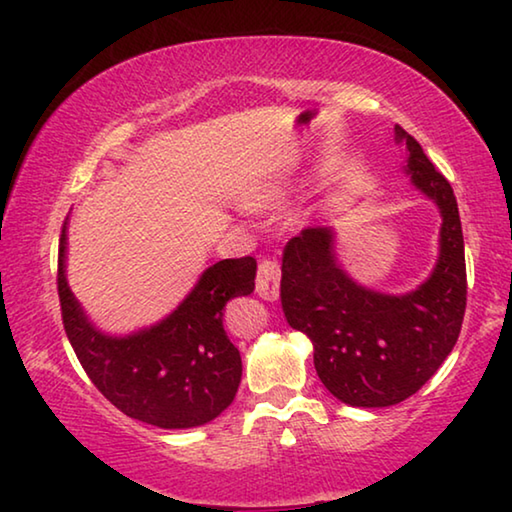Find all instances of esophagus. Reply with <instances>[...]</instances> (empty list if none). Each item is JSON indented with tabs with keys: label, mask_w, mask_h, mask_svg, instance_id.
I'll list each match as a JSON object with an SVG mask.
<instances>
[{
	"label": "esophagus",
	"mask_w": 512,
	"mask_h": 512,
	"mask_svg": "<svg viewBox=\"0 0 512 512\" xmlns=\"http://www.w3.org/2000/svg\"><path fill=\"white\" fill-rule=\"evenodd\" d=\"M255 291L257 296L264 300H275L280 296V264H277L275 259H264V262H259Z\"/></svg>",
	"instance_id": "esophagus-1"
}]
</instances>
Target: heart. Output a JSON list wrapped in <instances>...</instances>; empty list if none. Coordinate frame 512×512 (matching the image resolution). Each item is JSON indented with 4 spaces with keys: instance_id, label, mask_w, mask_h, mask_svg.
<instances>
[{
    "instance_id": "b5f03b06",
    "label": "heart",
    "mask_w": 512,
    "mask_h": 512,
    "mask_svg": "<svg viewBox=\"0 0 512 512\" xmlns=\"http://www.w3.org/2000/svg\"><path fill=\"white\" fill-rule=\"evenodd\" d=\"M284 198V185L280 180H262V183L250 185L244 192V205L253 210H266Z\"/></svg>"
}]
</instances>
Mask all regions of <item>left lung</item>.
<instances>
[{
	"instance_id": "1",
	"label": "left lung",
	"mask_w": 512,
	"mask_h": 512,
	"mask_svg": "<svg viewBox=\"0 0 512 512\" xmlns=\"http://www.w3.org/2000/svg\"><path fill=\"white\" fill-rule=\"evenodd\" d=\"M406 144L411 183L438 205L440 255L427 282L404 296L361 287L336 262L334 232L305 228L282 255L280 298L287 323L314 343V366L336 400L381 409L404 402L433 377L461 334L467 275L461 216L452 185L422 146Z\"/></svg>"
}]
</instances>
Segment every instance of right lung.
Instances as JSON below:
<instances>
[{
    "label": "right lung",
    "mask_w": 512,
    "mask_h": 512,
    "mask_svg": "<svg viewBox=\"0 0 512 512\" xmlns=\"http://www.w3.org/2000/svg\"><path fill=\"white\" fill-rule=\"evenodd\" d=\"M67 223L58 250V298L65 334L92 384L128 418L160 429H189L232 404L241 381L239 350L223 329L230 298L255 289L253 257L207 268L192 293L158 325L108 336L83 314L65 275Z\"/></svg>",
    "instance_id": "right-lung-1"
}]
</instances>
